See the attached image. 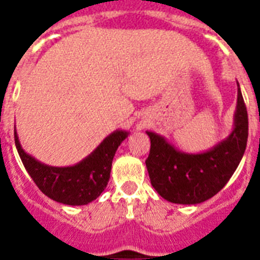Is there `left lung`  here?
I'll use <instances>...</instances> for the list:
<instances>
[{
    "instance_id": "obj_1",
    "label": "left lung",
    "mask_w": 260,
    "mask_h": 260,
    "mask_svg": "<svg viewBox=\"0 0 260 260\" xmlns=\"http://www.w3.org/2000/svg\"><path fill=\"white\" fill-rule=\"evenodd\" d=\"M146 133L151 139L146 167L157 194L176 204H199L208 201L231 180L246 150L249 119L240 84L237 82V107L231 134L210 150L183 152L162 135Z\"/></svg>"
}]
</instances>
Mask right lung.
I'll return each instance as SVG.
<instances>
[{
    "mask_svg": "<svg viewBox=\"0 0 260 260\" xmlns=\"http://www.w3.org/2000/svg\"><path fill=\"white\" fill-rule=\"evenodd\" d=\"M128 132L116 130L88 156L70 167H52L36 160L20 146L14 128L15 147L26 171L48 198L68 206H84L100 197L109 182L112 161Z\"/></svg>",
    "mask_w": 260,
    "mask_h": 260,
    "instance_id": "add662e5",
    "label": "right lung"
}]
</instances>
